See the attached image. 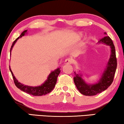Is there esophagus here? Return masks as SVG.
Segmentation results:
<instances>
[{"instance_id": "esophagus-1", "label": "esophagus", "mask_w": 124, "mask_h": 124, "mask_svg": "<svg viewBox=\"0 0 124 124\" xmlns=\"http://www.w3.org/2000/svg\"><path fill=\"white\" fill-rule=\"evenodd\" d=\"M73 59H71V58H68L65 60V63L66 64H71L73 63Z\"/></svg>"}]
</instances>
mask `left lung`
Wrapping results in <instances>:
<instances>
[{
	"label": "left lung",
	"mask_w": 124,
	"mask_h": 124,
	"mask_svg": "<svg viewBox=\"0 0 124 124\" xmlns=\"http://www.w3.org/2000/svg\"><path fill=\"white\" fill-rule=\"evenodd\" d=\"M106 35V33H105ZM98 43L106 44L109 46L111 48V55L109 60L103 73L102 77L99 81L96 84H86L82 78L81 74L74 72V77L73 78L74 84L77 88L81 94L85 96H93L104 91L113 83V79L117 69V62L116 55V50L112 40L109 36L104 37L99 40Z\"/></svg>",
	"instance_id": "8db88e82"
}]
</instances>
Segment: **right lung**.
<instances>
[{
    "label": "right lung",
    "instance_id": "right-lung-1",
    "mask_svg": "<svg viewBox=\"0 0 124 124\" xmlns=\"http://www.w3.org/2000/svg\"><path fill=\"white\" fill-rule=\"evenodd\" d=\"M26 32H27V30H25V31H23L18 38L17 39H16V40L13 42L11 46V49H10V53H11L13 46H14L15 43H16V41H17V40L19 38H21L23 36H24ZM60 69L61 68H58L56 70H55L52 71L51 73L49 74L46 81L43 84H41V85L38 86H31L28 85H25L21 84V83L18 81V80L14 77V74H13L10 68V70L11 71L12 76H13V78L14 79L15 85H16L18 88L21 89L22 91L26 92V93H29V95H32L33 96H42V95H46L47 93H50V92H51L52 90L54 89V86H55L56 81H57V77L61 72Z\"/></svg>",
    "mask_w": 124,
    "mask_h": 124
}]
</instances>
